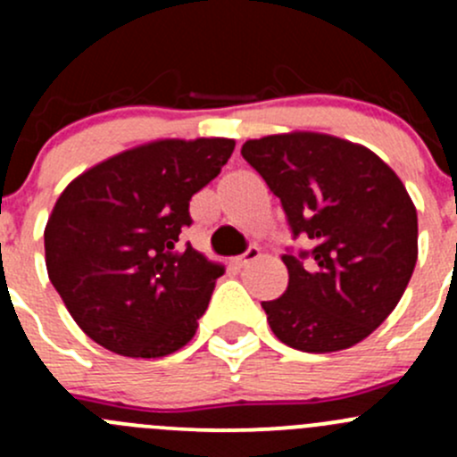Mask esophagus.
Instances as JSON below:
<instances>
[{
  "mask_svg": "<svg viewBox=\"0 0 457 457\" xmlns=\"http://www.w3.org/2000/svg\"><path fill=\"white\" fill-rule=\"evenodd\" d=\"M258 256H261V252H258V247H250V250L243 252L241 256L234 258V265H237V267H245V265H250V262H254Z\"/></svg>",
  "mask_w": 457,
  "mask_h": 457,
  "instance_id": "obj_1",
  "label": "esophagus"
}]
</instances>
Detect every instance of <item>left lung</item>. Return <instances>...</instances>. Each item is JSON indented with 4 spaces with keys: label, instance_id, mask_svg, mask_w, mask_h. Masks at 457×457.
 Segmentation results:
<instances>
[{
    "label": "left lung",
    "instance_id": "left-lung-1",
    "mask_svg": "<svg viewBox=\"0 0 457 457\" xmlns=\"http://www.w3.org/2000/svg\"><path fill=\"white\" fill-rule=\"evenodd\" d=\"M310 252L283 254L289 283L262 301L280 343L310 353L365 340L403 298L418 261V214L398 174L370 147L322 132L243 143Z\"/></svg>",
    "mask_w": 457,
    "mask_h": 457
}]
</instances>
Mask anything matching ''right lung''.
Masks as SVG:
<instances>
[{
    "label": "right lung",
    "instance_id": "add662e5",
    "mask_svg": "<svg viewBox=\"0 0 457 457\" xmlns=\"http://www.w3.org/2000/svg\"><path fill=\"white\" fill-rule=\"evenodd\" d=\"M234 139H159L72 179L44 229L46 270L87 338L128 358H163L192 340L223 265L179 247L190 199Z\"/></svg>",
    "mask_w": 457,
    "mask_h": 457
}]
</instances>
